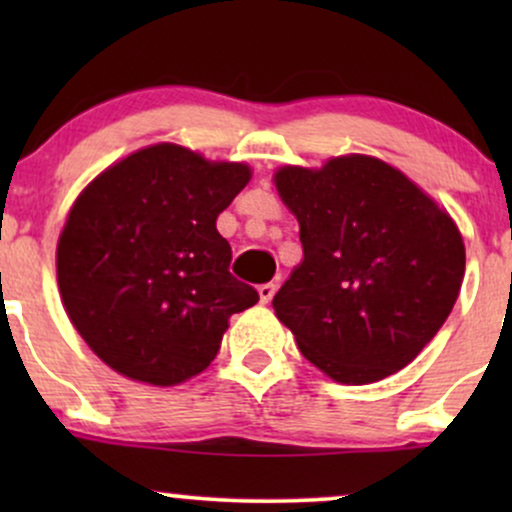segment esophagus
<instances>
[{"label": "esophagus", "mask_w": 512, "mask_h": 512, "mask_svg": "<svg viewBox=\"0 0 512 512\" xmlns=\"http://www.w3.org/2000/svg\"><path fill=\"white\" fill-rule=\"evenodd\" d=\"M274 291H276L274 284H262V286H257V296H260V303L267 305L269 301H272Z\"/></svg>", "instance_id": "esophagus-1"}]
</instances>
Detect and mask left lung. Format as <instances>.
I'll return each instance as SVG.
<instances>
[{"label":"left lung","instance_id":"1","mask_svg":"<svg viewBox=\"0 0 512 512\" xmlns=\"http://www.w3.org/2000/svg\"><path fill=\"white\" fill-rule=\"evenodd\" d=\"M301 226L303 260L274 296L301 354L342 385L409 366L460 296L464 240L402 170L366 154L274 170Z\"/></svg>","mask_w":512,"mask_h":512}]
</instances>
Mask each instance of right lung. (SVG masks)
Listing matches in <instances>:
<instances>
[{"label": "right lung", "mask_w": 512, "mask_h": 512, "mask_svg": "<svg viewBox=\"0 0 512 512\" xmlns=\"http://www.w3.org/2000/svg\"><path fill=\"white\" fill-rule=\"evenodd\" d=\"M252 168L161 142L98 173L57 240V286L69 322L105 366L173 387L209 368L231 315L257 291L228 272L216 219Z\"/></svg>", "instance_id": "add662e5"}]
</instances>
